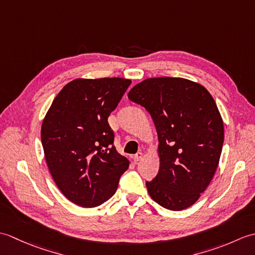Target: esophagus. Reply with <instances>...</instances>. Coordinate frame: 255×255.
I'll list each match as a JSON object with an SVG mask.
<instances>
[{"label":"esophagus","mask_w":255,"mask_h":255,"mask_svg":"<svg viewBox=\"0 0 255 255\" xmlns=\"http://www.w3.org/2000/svg\"><path fill=\"white\" fill-rule=\"evenodd\" d=\"M142 156H143V153L142 152H138V153H136L133 155V160H134V162H138V161H140L142 159Z\"/></svg>","instance_id":"1"}]
</instances>
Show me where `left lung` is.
Listing matches in <instances>:
<instances>
[{
    "label": "left lung",
    "mask_w": 255,
    "mask_h": 255,
    "mask_svg": "<svg viewBox=\"0 0 255 255\" xmlns=\"http://www.w3.org/2000/svg\"><path fill=\"white\" fill-rule=\"evenodd\" d=\"M128 99L151 115L158 132L160 169L145 182L155 203L183 210L197 202L215 175L224 144V123L203 85L182 78H151Z\"/></svg>",
    "instance_id": "8db88e82"
}]
</instances>
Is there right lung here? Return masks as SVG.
Listing matches in <instances>:
<instances>
[{"label": "right lung", "mask_w": 255, "mask_h": 255, "mask_svg": "<svg viewBox=\"0 0 255 255\" xmlns=\"http://www.w3.org/2000/svg\"><path fill=\"white\" fill-rule=\"evenodd\" d=\"M131 81L77 79L53 100L41 126V143L53 181L70 202L96 207L115 194L129 161L114 145L107 122Z\"/></svg>", "instance_id": "right-lung-1"}]
</instances>
